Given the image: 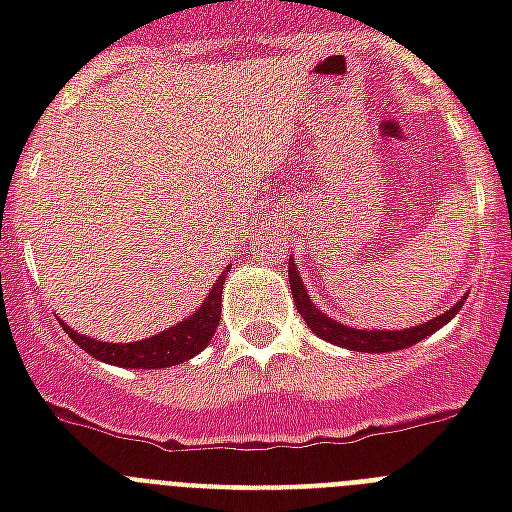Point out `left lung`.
I'll list each match as a JSON object with an SVG mask.
<instances>
[{
	"label": "left lung",
	"instance_id": "obj_1",
	"mask_svg": "<svg viewBox=\"0 0 512 512\" xmlns=\"http://www.w3.org/2000/svg\"><path fill=\"white\" fill-rule=\"evenodd\" d=\"M289 287H292V297H295L297 313L303 316L305 324L311 327L313 335H319L321 340L332 342V345H340V348L358 350V353H390V350H404L417 345L420 340L430 337L433 332L449 324V321L460 313V308L465 305L468 295L457 300V303L444 311L436 319L425 321V324H417V327L409 329H353L348 324H340L327 313H321L316 305L311 303V295L305 289V281L300 279L297 273L295 257H289Z\"/></svg>",
	"mask_w": 512,
	"mask_h": 512
}]
</instances>
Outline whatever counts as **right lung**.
Listing matches in <instances>:
<instances>
[{"instance_id": "right-lung-1", "label": "right lung", "mask_w": 512, "mask_h": 512, "mask_svg": "<svg viewBox=\"0 0 512 512\" xmlns=\"http://www.w3.org/2000/svg\"><path fill=\"white\" fill-rule=\"evenodd\" d=\"M225 273L212 284L209 295L196 311L183 319L175 327L164 329L162 335L148 337L140 342H103L95 337L79 335L71 327L63 324L66 335L92 358L103 364L127 366V369H164V366L183 364L188 358L207 348L217 324H220V297H223Z\"/></svg>"}]
</instances>
